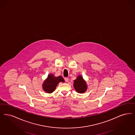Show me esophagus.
<instances>
[{"mask_svg":"<svg viewBox=\"0 0 135 135\" xmlns=\"http://www.w3.org/2000/svg\"><path fill=\"white\" fill-rule=\"evenodd\" d=\"M64 79H65V81L66 82H68V81H69V79H68V78H67V77H65V78H64Z\"/></svg>","mask_w":135,"mask_h":135,"instance_id":"1","label":"esophagus"}]
</instances>
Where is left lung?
Returning a JSON list of instances; mask_svg holds the SVG:
<instances>
[{
	"label": "left lung",
	"instance_id": "1",
	"mask_svg": "<svg viewBox=\"0 0 135 135\" xmlns=\"http://www.w3.org/2000/svg\"><path fill=\"white\" fill-rule=\"evenodd\" d=\"M74 87L76 90L80 93H82L86 90V82L81 76H78L77 79L74 81Z\"/></svg>",
	"mask_w": 135,
	"mask_h": 135
}]
</instances>
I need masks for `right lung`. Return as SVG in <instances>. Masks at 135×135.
Masks as SVG:
<instances>
[{
	"label": "right lung",
	"mask_w": 135,
	"mask_h": 135,
	"mask_svg": "<svg viewBox=\"0 0 135 135\" xmlns=\"http://www.w3.org/2000/svg\"><path fill=\"white\" fill-rule=\"evenodd\" d=\"M63 78L59 76L55 77L53 74H49L43 84V88L47 93H52L55 90L57 84L60 82H64Z\"/></svg>",
	"instance_id": "add662e5"
}]
</instances>
